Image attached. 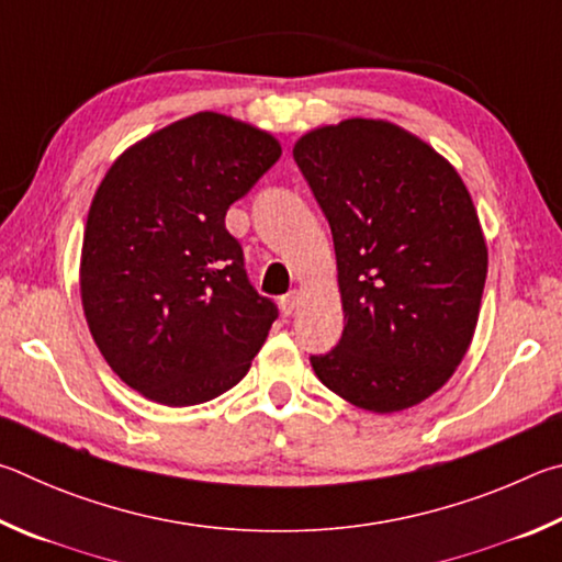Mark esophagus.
<instances>
[{"label": "esophagus", "mask_w": 562, "mask_h": 562, "mask_svg": "<svg viewBox=\"0 0 562 562\" xmlns=\"http://www.w3.org/2000/svg\"><path fill=\"white\" fill-rule=\"evenodd\" d=\"M299 299H301L299 291H291V293H286V296L279 299V306L283 311V316H291V313L299 308Z\"/></svg>", "instance_id": "esophagus-1"}]
</instances>
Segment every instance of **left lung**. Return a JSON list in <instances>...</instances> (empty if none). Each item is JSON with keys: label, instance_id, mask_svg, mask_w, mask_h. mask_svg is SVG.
I'll return each mask as SVG.
<instances>
[{"label": "left lung", "instance_id": "left-lung-1", "mask_svg": "<svg viewBox=\"0 0 562 562\" xmlns=\"http://www.w3.org/2000/svg\"><path fill=\"white\" fill-rule=\"evenodd\" d=\"M330 224L346 313L311 366L328 390L390 415L454 375L479 321L488 251L459 172L417 135L350 117L293 145Z\"/></svg>", "mask_w": 562, "mask_h": 562}]
</instances>
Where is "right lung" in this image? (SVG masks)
<instances>
[{
    "label": "right lung",
    "instance_id": "add662e5",
    "mask_svg": "<svg viewBox=\"0 0 562 562\" xmlns=\"http://www.w3.org/2000/svg\"><path fill=\"white\" fill-rule=\"evenodd\" d=\"M279 157L273 135L204 111L127 147L98 184L83 313L108 366L143 397L202 405L249 372L279 308L249 283L224 216Z\"/></svg>",
    "mask_w": 562,
    "mask_h": 562
}]
</instances>
